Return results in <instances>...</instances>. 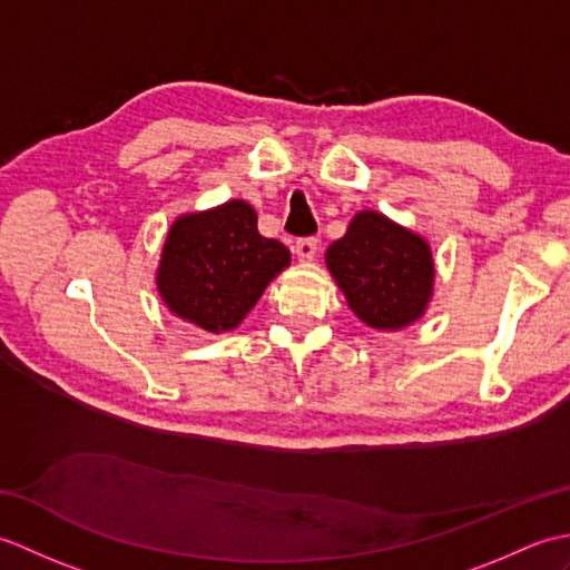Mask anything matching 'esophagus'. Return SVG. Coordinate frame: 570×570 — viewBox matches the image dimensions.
Wrapping results in <instances>:
<instances>
[{
    "mask_svg": "<svg viewBox=\"0 0 570 570\" xmlns=\"http://www.w3.org/2000/svg\"><path fill=\"white\" fill-rule=\"evenodd\" d=\"M294 252H296L298 262H311L313 257H316V252H318V239L316 237L298 239L296 245H294Z\"/></svg>",
    "mask_w": 570,
    "mask_h": 570,
    "instance_id": "obj_1",
    "label": "esophagus"
}]
</instances>
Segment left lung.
Here are the masks:
<instances>
[{
  "label": "left lung",
  "mask_w": 570,
  "mask_h": 570,
  "mask_svg": "<svg viewBox=\"0 0 570 570\" xmlns=\"http://www.w3.org/2000/svg\"><path fill=\"white\" fill-rule=\"evenodd\" d=\"M325 264L355 316L377 331H399L426 313L433 296L429 242L377 210H360L325 252Z\"/></svg>",
  "instance_id": "left-lung-1"
}]
</instances>
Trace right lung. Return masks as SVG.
<instances>
[{"label":"right lung","instance_id":"1","mask_svg":"<svg viewBox=\"0 0 570 570\" xmlns=\"http://www.w3.org/2000/svg\"><path fill=\"white\" fill-rule=\"evenodd\" d=\"M292 264L278 239L262 237L245 200L180 215L168 229L156 286L174 316L208 333L233 331L272 278Z\"/></svg>","mask_w":570,"mask_h":570}]
</instances>
